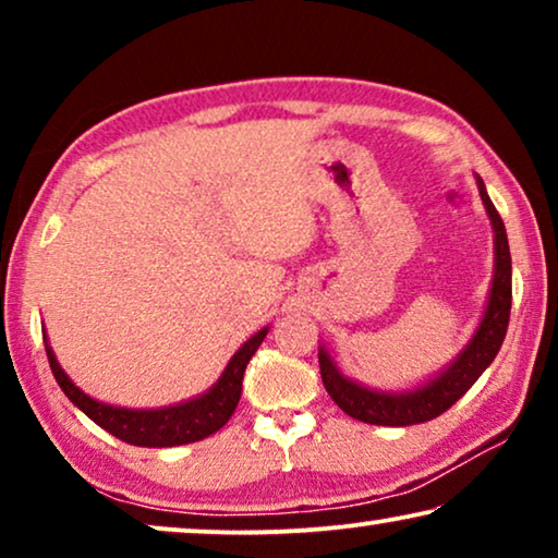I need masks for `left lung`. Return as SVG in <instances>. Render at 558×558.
I'll use <instances>...</instances> for the list:
<instances>
[{"label":"left lung","instance_id":"8db88e82","mask_svg":"<svg viewBox=\"0 0 558 558\" xmlns=\"http://www.w3.org/2000/svg\"><path fill=\"white\" fill-rule=\"evenodd\" d=\"M480 201L485 205L487 218L493 226V243H495V264H493V284L487 294V304L483 317H480L477 330L472 332L468 345H464L449 365H445L437 376H432L416 388H403V391H380L357 384L348 378L338 368L335 357L327 353L325 345H319V373H323V384L330 393V399L345 411L348 416L357 418L365 424L378 426H411L424 424L437 418L439 414L460 401L470 386L483 376V371L495 361L498 350L506 340L508 319H510V248L502 218L495 210V205L487 195L485 182L475 174Z\"/></svg>","mask_w":558,"mask_h":558}]
</instances>
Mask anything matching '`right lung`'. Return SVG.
I'll return each mask as SVG.
<instances>
[{
    "label": "right lung",
    "instance_id": "right-lung-1",
    "mask_svg": "<svg viewBox=\"0 0 558 558\" xmlns=\"http://www.w3.org/2000/svg\"><path fill=\"white\" fill-rule=\"evenodd\" d=\"M266 332H269V327L251 335V338L235 350L223 373H220V378L208 388V391L195 396V399L172 403V407L162 409H124L90 399V396L83 393L81 388L68 378V373L60 368L58 357L52 353L48 342V335L43 332V338L45 353H48L52 376H56L58 386L63 388V393L73 401V407H78L90 422H96L101 429L134 447H180L193 445V441H201L205 437H210V434H216L218 429H223V424L231 418L235 407H239L246 365L251 361V355H254L258 345L264 342Z\"/></svg>",
    "mask_w": 558,
    "mask_h": 558
}]
</instances>
